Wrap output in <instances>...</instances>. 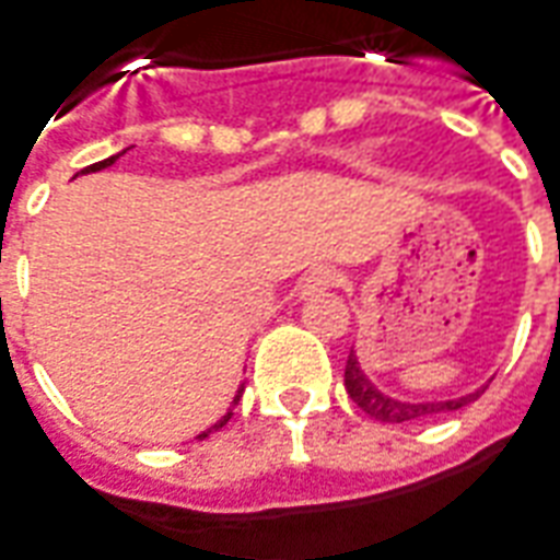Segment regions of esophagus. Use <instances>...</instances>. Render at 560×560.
<instances>
[{
	"label": "esophagus",
	"mask_w": 560,
	"mask_h": 560,
	"mask_svg": "<svg viewBox=\"0 0 560 560\" xmlns=\"http://www.w3.org/2000/svg\"><path fill=\"white\" fill-rule=\"evenodd\" d=\"M339 284V272L330 267H318L308 272L306 279L300 281V296H315V293L330 291Z\"/></svg>",
	"instance_id": "34e87169"
}]
</instances>
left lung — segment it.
<instances>
[{
  "mask_svg": "<svg viewBox=\"0 0 560 560\" xmlns=\"http://www.w3.org/2000/svg\"><path fill=\"white\" fill-rule=\"evenodd\" d=\"M346 390L351 400L361 406L363 412L375 421H385V424H402V421H418V418L443 416V412H455L460 406L472 402L485 390L476 388L472 394L464 397H452V400H400V397H390L385 390L375 385L370 375L361 370V361L354 354V348L348 351L346 361Z\"/></svg>",
  "mask_w": 560,
  "mask_h": 560,
  "instance_id": "1",
  "label": "left lung"
}]
</instances>
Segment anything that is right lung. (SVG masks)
Returning <instances> with one entry per match:
<instances>
[{"mask_svg": "<svg viewBox=\"0 0 560 560\" xmlns=\"http://www.w3.org/2000/svg\"><path fill=\"white\" fill-rule=\"evenodd\" d=\"M120 154H127V148H124V151H120ZM120 154H115V158H108V160H100V163H93V166H88V170H81V172H100V170H108V166H112V163H115V160L120 158ZM242 390H245V385H240V390H236V397H233V406H236V402H240ZM233 406H230V409H226V416L221 418V421H214L212 428H206V430H202V433H199L197 440H206V436H209V433H214V430H221V428H224L226 421H230V416H233Z\"/></svg>", "mask_w": 560, "mask_h": 560, "instance_id": "right-lung-1", "label": "right lung"}]
</instances>
